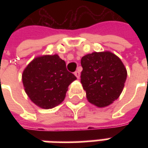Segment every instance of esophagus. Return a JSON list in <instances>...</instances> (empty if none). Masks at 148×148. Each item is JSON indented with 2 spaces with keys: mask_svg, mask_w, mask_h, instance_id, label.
<instances>
[{
  "mask_svg": "<svg viewBox=\"0 0 148 148\" xmlns=\"http://www.w3.org/2000/svg\"><path fill=\"white\" fill-rule=\"evenodd\" d=\"M74 75L77 77V78H79V77H80V72H79V71H75V72H74Z\"/></svg>",
  "mask_w": 148,
  "mask_h": 148,
  "instance_id": "obj_1",
  "label": "esophagus"
}]
</instances>
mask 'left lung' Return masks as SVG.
Segmentation results:
<instances>
[{
	"label": "left lung",
	"mask_w": 148,
	"mask_h": 148,
	"mask_svg": "<svg viewBox=\"0 0 148 148\" xmlns=\"http://www.w3.org/2000/svg\"><path fill=\"white\" fill-rule=\"evenodd\" d=\"M81 82L91 104L103 108L120 97L127 71L120 58L109 51L93 52L81 59Z\"/></svg>",
	"instance_id": "obj_1"
}]
</instances>
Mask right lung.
<instances>
[{
    "instance_id": "obj_1",
    "label": "right lung",
    "mask_w": 148,
    "mask_h": 148,
    "mask_svg": "<svg viewBox=\"0 0 148 148\" xmlns=\"http://www.w3.org/2000/svg\"><path fill=\"white\" fill-rule=\"evenodd\" d=\"M77 77L66 70L58 55L34 58L22 74L24 90L31 101L42 109H52L62 103L69 85Z\"/></svg>"
}]
</instances>
